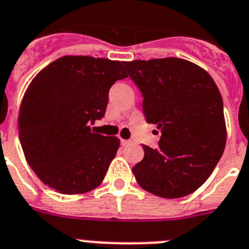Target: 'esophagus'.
Masks as SVG:
<instances>
[{
    "instance_id": "1",
    "label": "esophagus",
    "mask_w": 249,
    "mask_h": 249,
    "mask_svg": "<svg viewBox=\"0 0 249 249\" xmlns=\"http://www.w3.org/2000/svg\"><path fill=\"white\" fill-rule=\"evenodd\" d=\"M131 142L130 141H128V139H120V144L121 145H129V144H130Z\"/></svg>"
}]
</instances>
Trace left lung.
Returning <instances> with one entry per match:
<instances>
[{
	"instance_id": "8db88e82",
	"label": "left lung",
	"mask_w": 249,
	"mask_h": 249,
	"mask_svg": "<svg viewBox=\"0 0 249 249\" xmlns=\"http://www.w3.org/2000/svg\"><path fill=\"white\" fill-rule=\"evenodd\" d=\"M143 95V112L160 130L158 148L143 145L133 167L142 189L164 199L192 194L205 182L227 142L223 99L212 76L181 58L124 62Z\"/></svg>"
}]
</instances>
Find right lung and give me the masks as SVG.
Masks as SVG:
<instances>
[{
    "instance_id": "add662e5",
    "label": "right lung",
    "mask_w": 249,
    "mask_h": 249,
    "mask_svg": "<svg viewBox=\"0 0 249 249\" xmlns=\"http://www.w3.org/2000/svg\"><path fill=\"white\" fill-rule=\"evenodd\" d=\"M125 77L124 62L66 55L31 81L18 112V138L29 166L50 189L77 195L104 181L120 141L89 125L104 118L108 89Z\"/></svg>"
}]
</instances>
